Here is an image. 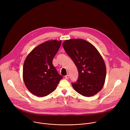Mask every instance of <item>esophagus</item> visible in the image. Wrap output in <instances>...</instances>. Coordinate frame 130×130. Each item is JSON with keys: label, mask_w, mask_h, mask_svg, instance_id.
<instances>
[{"label": "esophagus", "mask_w": 130, "mask_h": 130, "mask_svg": "<svg viewBox=\"0 0 130 130\" xmlns=\"http://www.w3.org/2000/svg\"><path fill=\"white\" fill-rule=\"evenodd\" d=\"M69 78V76L68 75H66V76L65 77V79H68Z\"/></svg>", "instance_id": "1"}]
</instances>
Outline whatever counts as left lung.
I'll return each mask as SVG.
<instances>
[{
  "instance_id": "obj_1",
  "label": "left lung",
  "mask_w": 130,
  "mask_h": 130,
  "mask_svg": "<svg viewBox=\"0 0 130 130\" xmlns=\"http://www.w3.org/2000/svg\"><path fill=\"white\" fill-rule=\"evenodd\" d=\"M63 48L77 67L78 79L72 86L85 97L94 96L102 88L106 77L104 61L96 47L83 39L65 41Z\"/></svg>"
}]
</instances>
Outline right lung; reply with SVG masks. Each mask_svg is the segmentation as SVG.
Returning a JSON list of instances; mask_svg holds the SVG:
<instances>
[{"instance_id":"right-lung-1","label":"right lung","mask_w":130,"mask_h":130,"mask_svg":"<svg viewBox=\"0 0 130 130\" xmlns=\"http://www.w3.org/2000/svg\"><path fill=\"white\" fill-rule=\"evenodd\" d=\"M61 42L46 41L34 48L26 57L23 66V80L32 94L40 97L49 95L63 78L52 64Z\"/></svg>"}]
</instances>
